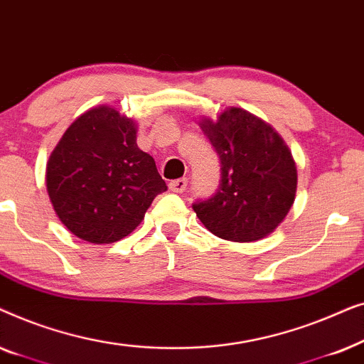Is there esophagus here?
Instances as JSON below:
<instances>
[{"mask_svg": "<svg viewBox=\"0 0 364 364\" xmlns=\"http://www.w3.org/2000/svg\"><path fill=\"white\" fill-rule=\"evenodd\" d=\"M168 188L176 193H182L187 188V178L183 177V178H177V181H172L168 183Z\"/></svg>", "mask_w": 364, "mask_h": 364, "instance_id": "1", "label": "esophagus"}]
</instances>
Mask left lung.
<instances>
[{
	"label": "left lung",
	"instance_id": "8db88e82",
	"mask_svg": "<svg viewBox=\"0 0 364 364\" xmlns=\"http://www.w3.org/2000/svg\"><path fill=\"white\" fill-rule=\"evenodd\" d=\"M198 126L220 159V186L215 196L193 203V212L223 240L270 235L295 202L290 149L275 129L240 107L225 109L217 122L202 119Z\"/></svg>",
	"mask_w": 364,
	"mask_h": 364
}]
</instances>
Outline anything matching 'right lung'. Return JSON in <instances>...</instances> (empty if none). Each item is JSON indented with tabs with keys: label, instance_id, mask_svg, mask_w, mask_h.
Instances as JSON below:
<instances>
[{
	"label": "right lung",
	"instance_id": "1",
	"mask_svg": "<svg viewBox=\"0 0 364 364\" xmlns=\"http://www.w3.org/2000/svg\"><path fill=\"white\" fill-rule=\"evenodd\" d=\"M136 124L99 106L79 116L49 156L46 187L69 232L91 243L127 237L167 186L137 147Z\"/></svg>",
	"mask_w": 364,
	"mask_h": 364
}]
</instances>
